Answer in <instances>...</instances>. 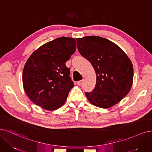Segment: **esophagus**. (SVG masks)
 <instances>
[{
	"mask_svg": "<svg viewBox=\"0 0 152 152\" xmlns=\"http://www.w3.org/2000/svg\"><path fill=\"white\" fill-rule=\"evenodd\" d=\"M84 81H85V80H81V81H77V83H76V84L77 85H79V86H81L83 83H84Z\"/></svg>",
	"mask_w": 152,
	"mask_h": 152,
	"instance_id": "obj_1",
	"label": "esophagus"
}]
</instances>
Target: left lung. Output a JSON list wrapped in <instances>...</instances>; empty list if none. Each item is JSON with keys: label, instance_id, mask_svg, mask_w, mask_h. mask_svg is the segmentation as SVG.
Segmentation results:
<instances>
[{"label": "left lung", "instance_id": "left-lung-1", "mask_svg": "<svg viewBox=\"0 0 152 152\" xmlns=\"http://www.w3.org/2000/svg\"><path fill=\"white\" fill-rule=\"evenodd\" d=\"M81 55L88 60L96 73V85L86 92L95 106L107 109L119 102L129 92L133 82V67L128 56L115 43L97 36L76 39Z\"/></svg>", "mask_w": 152, "mask_h": 152}]
</instances>
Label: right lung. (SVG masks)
Here are the masks:
<instances>
[{
	"label": "right lung",
	"instance_id": "obj_1",
	"mask_svg": "<svg viewBox=\"0 0 152 152\" xmlns=\"http://www.w3.org/2000/svg\"><path fill=\"white\" fill-rule=\"evenodd\" d=\"M76 40L59 37L34 51L23 71V85L28 97L47 110L60 108L74 86L66 62L76 51Z\"/></svg>",
	"mask_w": 152,
	"mask_h": 152
}]
</instances>
